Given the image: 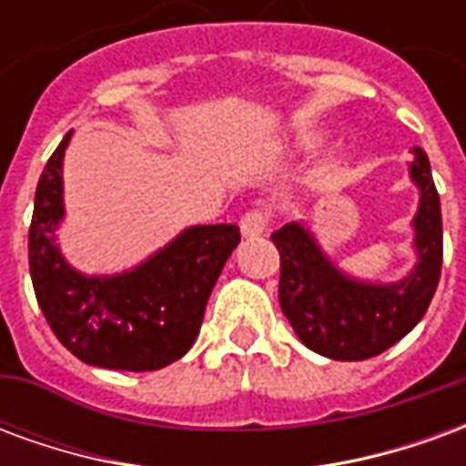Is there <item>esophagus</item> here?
Returning <instances> with one entry per match:
<instances>
[{"label":"esophagus","instance_id":"obj_1","mask_svg":"<svg viewBox=\"0 0 466 466\" xmlns=\"http://www.w3.org/2000/svg\"><path fill=\"white\" fill-rule=\"evenodd\" d=\"M267 227H269V217L264 209H249L239 222L244 237H259V234L267 232Z\"/></svg>","mask_w":466,"mask_h":466}]
</instances>
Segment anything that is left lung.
Returning <instances> with one entry per match:
<instances>
[{"instance_id":"8db88e82","label":"left lung","mask_w":466,"mask_h":466,"mask_svg":"<svg viewBox=\"0 0 466 466\" xmlns=\"http://www.w3.org/2000/svg\"><path fill=\"white\" fill-rule=\"evenodd\" d=\"M411 182L420 209L411 219L417 264L401 282H361L339 272L299 222L272 234L279 249V304L304 347L339 361L377 357L410 334L427 312L441 274V207L430 159L414 147Z\"/></svg>"}]
</instances>
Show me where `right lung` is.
Here are the masks:
<instances>
[{"instance_id":"right-lung-1","label":"right lung","mask_w":466,"mask_h":466,"mask_svg":"<svg viewBox=\"0 0 466 466\" xmlns=\"http://www.w3.org/2000/svg\"><path fill=\"white\" fill-rule=\"evenodd\" d=\"M66 134L49 157L29 224V274L56 339L92 367L154 371L184 357L199 334L204 307L224 262L239 244L237 224L184 229L147 262L115 277L72 269L56 247L65 217L62 162Z\"/></svg>"}]
</instances>
